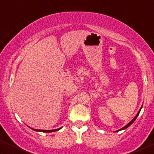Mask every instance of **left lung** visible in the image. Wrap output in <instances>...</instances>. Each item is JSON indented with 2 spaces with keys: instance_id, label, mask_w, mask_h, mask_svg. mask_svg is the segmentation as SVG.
I'll list each match as a JSON object with an SVG mask.
<instances>
[{
  "instance_id": "obj_1",
  "label": "left lung",
  "mask_w": 154,
  "mask_h": 154,
  "mask_svg": "<svg viewBox=\"0 0 154 154\" xmlns=\"http://www.w3.org/2000/svg\"><path fill=\"white\" fill-rule=\"evenodd\" d=\"M140 111H139V112H138V113H137V116H136L135 117H134V119H133V120H132V121H131V122H130V123H128V124H127V125H126V126H124V127H123V128H122V129H121V130H124V129H126V128H127V127H128V126H130V125H131V124H132V123H133V122H134V121H135V119H137V116H138V115H139V113H140Z\"/></svg>"
}]
</instances>
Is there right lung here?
Returning <instances> with one entry per match:
<instances>
[{
  "mask_svg": "<svg viewBox=\"0 0 154 154\" xmlns=\"http://www.w3.org/2000/svg\"><path fill=\"white\" fill-rule=\"evenodd\" d=\"M34 130H36V131H41V132H45V133H49V132H55L56 131V130H35V129H33Z\"/></svg>",
  "mask_w": 154,
  "mask_h": 154,
  "instance_id": "add662e5",
  "label": "right lung"
}]
</instances>
